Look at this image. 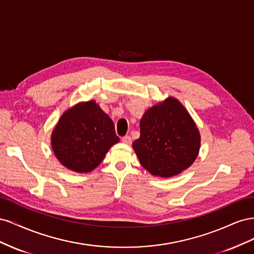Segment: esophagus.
I'll return each mask as SVG.
<instances>
[{"label": "esophagus", "mask_w": 254, "mask_h": 254, "mask_svg": "<svg viewBox=\"0 0 254 254\" xmlns=\"http://www.w3.org/2000/svg\"><path fill=\"white\" fill-rule=\"evenodd\" d=\"M122 142L125 143V144H130L131 143V137H130V135H125L122 137Z\"/></svg>", "instance_id": "34e87169"}]
</instances>
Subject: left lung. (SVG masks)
I'll return each mask as SVG.
<instances>
[{"instance_id":"left-lung-1","label":"left lung","mask_w":254,"mask_h":254,"mask_svg":"<svg viewBox=\"0 0 254 254\" xmlns=\"http://www.w3.org/2000/svg\"><path fill=\"white\" fill-rule=\"evenodd\" d=\"M132 144L140 163L153 176L172 177L187 170L200 148V133L190 113L174 97L151 107L140 122Z\"/></svg>"}]
</instances>
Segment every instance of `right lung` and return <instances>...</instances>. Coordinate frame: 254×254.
Here are the masks:
<instances>
[{
  "label": "right lung",
  "mask_w": 254,
  "mask_h": 254,
  "mask_svg": "<svg viewBox=\"0 0 254 254\" xmlns=\"http://www.w3.org/2000/svg\"><path fill=\"white\" fill-rule=\"evenodd\" d=\"M51 141L61 164L73 172L89 173L120 139L112 120L90 101L75 105L61 115Z\"/></svg>",
  "instance_id": "obj_1"
}]
</instances>
